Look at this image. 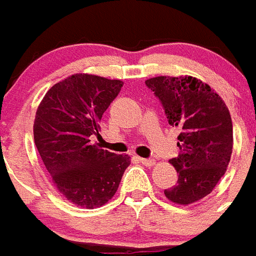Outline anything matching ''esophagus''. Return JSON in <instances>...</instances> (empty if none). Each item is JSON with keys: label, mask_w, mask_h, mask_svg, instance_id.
Returning <instances> with one entry per match:
<instances>
[{"label": "esophagus", "mask_w": 256, "mask_h": 256, "mask_svg": "<svg viewBox=\"0 0 256 256\" xmlns=\"http://www.w3.org/2000/svg\"><path fill=\"white\" fill-rule=\"evenodd\" d=\"M138 160H140L141 164H144L145 166H153L156 164V161L152 160V158H142V157H140Z\"/></svg>", "instance_id": "obj_1"}]
</instances>
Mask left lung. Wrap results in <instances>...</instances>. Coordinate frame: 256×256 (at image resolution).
Wrapping results in <instances>:
<instances>
[{"instance_id": "8db88e82", "label": "left lung", "mask_w": 256, "mask_h": 256, "mask_svg": "<svg viewBox=\"0 0 256 256\" xmlns=\"http://www.w3.org/2000/svg\"><path fill=\"white\" fill-rule=\"evenodd\" d=\"M145 84L161 100L169 124L180 130L178 156L169 161L178 180L164 194L177 205L196 204L228 170L234 142L228 106L209 84L190 75L150 78Z\"/></svg>"}]
</instances>
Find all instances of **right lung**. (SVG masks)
I'll list each match as a JSON object with an SVG mask.
<instances>
[{"mask_svg":"<svg viewBox=\"0 0 256 256\" xmlns=\"http://www.w3.org/2000/svg\"><path fill=\"white\" fill-rule=\"evenodd\" d=\"M122 80L74 74L54 84L36 108L34 142L51 182L63 197L84 209L106 205L130 164L92 144L100 120L122 87Z\"/></svg>","mask_w":256,"mask_h":256,"instance_id":"right-lung-1","label":"right lung"}]
</instances>
